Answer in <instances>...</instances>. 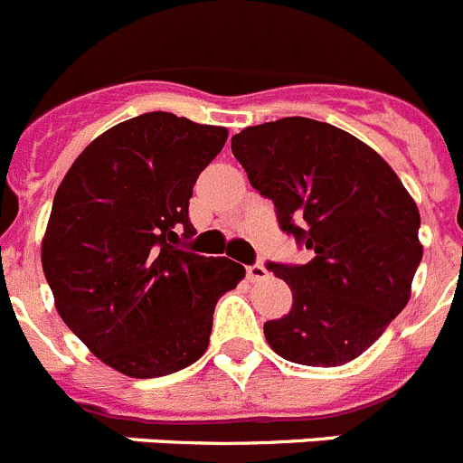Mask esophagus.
<instances>
[{"instance_id":"34e87169","label":"esophagus","mask_w":463,"mask_h":463,"mask_svg":"<svg viewBox=\"0 0 463 463\" xmlns=\"http://www.w3.org/2000/svg\"><path fill=\"white\" fill-rule=\"evenodd\" d=\"M245 275H248L250 282H260V279H266L269 270H266L261 264H252V266H248V269H245Z\"/></svg>"}]
</instances>
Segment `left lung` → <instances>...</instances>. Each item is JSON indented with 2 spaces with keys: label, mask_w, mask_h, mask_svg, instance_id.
<instances>
[{
  "label": "left lung",
  "mask_w": 463,
  "mask_h": 463,
  "mask_svg": "<svg viewBox=\"0 0 463 463\" xmlns=\"http://www.w3.org/2000/svg\"><path fill=\"white\" fill-rule=\"evenodd\" d=\"M250 185L279 229L312 252L266 269L289 284V315L266 321L270 349L309 367L358 358L406 307L422 261L420 213L374 148L335 126L287 117L232 137Z\"/></svg>",
  "instance_id": "8db88e82"
}]
</instances>
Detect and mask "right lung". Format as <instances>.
<instances>
[{"label":"right lung","instance_id":"add662e5","mask_svg":"<svg viewBox=\"0 0 463 463\" xmlns=\"http://www.w3.org/2000/svg\"><path fill=\"white\" fill-rule=\"evenodd\" d=\"M227 128L148 112L93 139L57 188L41 250L63 324L135 379L179 372L209 346L215 303L245 278L184 248L193 185Z\"/></svg>","mask_w":463,"mask_h":463}]
</instances>
